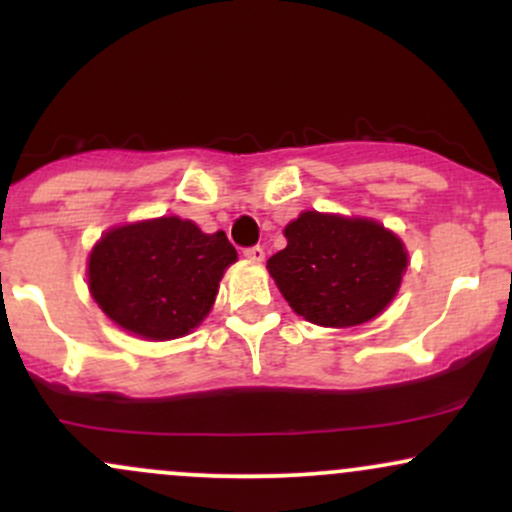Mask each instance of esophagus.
Wrapping results in <instances>:
<instances>
[{"label": "esophagus", "mask_w": 512, "mask_h": 512, "mask_svg": "<svg viewBox=\"0 0 512 512\" xmlns=\"http://www.w3.org/2000/svg\"><path fill=\"white\" fill-rule=\"evenodd\" d=\"M244 256L249 258V261H254V263H261L263 258H266V251H263L261 246H249V249H244Z\"/></svg>", "instance_id": "1"}]
</instances>
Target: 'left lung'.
I'll use <instances>...</instances> for the list:
<instances>
[{
  "label": "left lung",
  "instance_id": "left-lung-1",
  "mask_svg": "<svg viewBox=\"0 0 512 512\" xmlns=\"http://www.w3.org/2000/svg\"><path fill=\"white\" fill-rule=\"evenodd\" d=\"M288 246L268 258V273L298 315L320 327H354L386 310L400 288L408 254L371 219L302 212L285 227Z\"/></svg>",
  "mask_w": 512,
  "mask_h": 512
}]
</instances>
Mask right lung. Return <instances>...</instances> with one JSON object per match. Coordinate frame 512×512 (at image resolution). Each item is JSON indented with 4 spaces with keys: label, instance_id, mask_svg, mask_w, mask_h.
<instances>
[{
    "label": "right lung",
    "instance_id": "add662e5",
    "mask_svg": "<svg viewBox=\"0 0 512 512\" xmlns=\"http://www.w3.org/2000/svg\"><path fill=\"white\" fill-rule=\"evenodd\" d=\"M234 261L227 234H202L188 219L126 224L92 249L90 293L126 332L163 342L205 320Z\"/></svg>",
    "mask_w": 512,
    "mask_h": 512
}]
</instances>
